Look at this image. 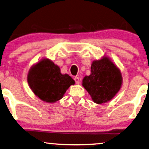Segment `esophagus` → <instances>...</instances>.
Listing matches in <instances>:
<instances>
[{
	"label": "esophagus",
	"instance_id": "esophagus-1",
	"mask_svg": "<svg viewBox=\"0 0 149 149\" xmlns=\"http://www.w3.org/2000/svg\"><path fill=\"white\" fill-rule=\"evenodd\" d=\"M74 80H75V83H76L77 84H79L80 83V81H79V78L78 77H74Z\"/></svg>",
	"mask_w": 149,
	"mask_h": 149
}]
</instances>
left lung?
Returning <instances> with one entry per match:
<instances>
[{"label":"left lung","instance_id":"1","mask_svg":"<svg viewBox=\"0 0 149 149\" xmlns=\"http://www.w3.org/2000/svg\"><path fill=\"white\" fill-rule=\"evenodd\" d=\"M121 71L107 56L95 60L91 66V74L84 77L82 86L92 100L102 104L114 97L122 85Z\"/></svg>","mask_w":149,"mask_h":149}]
</instances>
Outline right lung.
<instances>
[{
    "instance_id": "obj_1",
    "label": "right lung",
    "mask_w": 149,
    "mask_h": 149,
    "mask_svg": "<svg viewBox=\"0 0 149 149\" xmlns=\"http://www.w3.org/2000/svg\"><path fill=\"white\" fill-rule=\"evenodd\" d=\"M28 83L41 100L54 103L61 100L75 81L68 74H62L59 66L49 59H42L30 68Z\"/></svg>"
}]
</instances>
